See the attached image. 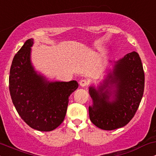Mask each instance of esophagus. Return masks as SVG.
Wrapping results in <instances>:
<instances>
[{
	"label": "esophagus",
	"instance_id": "obj_1",
	"mask_svg": "<svg viewBox=\"0 0 156 156\" xmlns=\"http://www.w3.org/2000/svg\"><path fill=\"white\" fill-rule=\"evenodd\" d=\"M79 84H80V86H81L82 87H87V86H88L89 81L86 79H82L79 81Z\"/></svg>",
	"mask_w": 156,
	"mask_h": 156
}]
</instances>
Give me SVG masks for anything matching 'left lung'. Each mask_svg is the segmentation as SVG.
<instances>
[{
	"label": "left lung",
	"instance_id": "left-lung-1",
	"mask_svg": "<svg viewBox=\"0 0 156 156\" xmlns=\"http://www.w3.org/2000/svg\"><path fill=\"white\" fill-rule=\"evenodd\" d=\"M108 83L114 84L115 101H108L110 93L102 91ZM144 73L140 57L133 51L116 62L113 74L99 91L89 88L93 100L89 108L90 120L98 128L112 130L128 124L136 112L144 94Z\"/></svg>",
	"mask_w": 156,
	"mask_h": 156
}]
</instances>
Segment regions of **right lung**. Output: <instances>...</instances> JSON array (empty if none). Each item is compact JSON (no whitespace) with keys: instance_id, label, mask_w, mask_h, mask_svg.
Wrapping results in <instances>:
<instances>
[{"instance_id":"1","label":"right lung","mask_w":156,"mask_h":156,"mask_svg":"<svg viewBox=\"0 0 156 156\" xmlns=\"http://www.w3.org/2000/svg\"><path fill=\"white\" fill-rule=\"evenodd\" d=\"M33 39L16 53L10 68L9 92L12 103L23 120L39 131H51L62 124L69 97L78 87L76 80L47 82L34 70L30 53Z\"/></svg>"}]
</instances>
